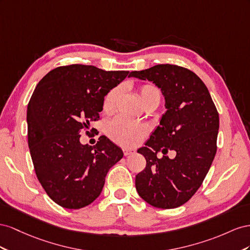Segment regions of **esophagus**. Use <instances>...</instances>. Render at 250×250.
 <instances>
[{
  "label": "esophagus",
  "instance_id": "1",
  "mask_svg": "<svg viewBox=\"0 0 250 250\" xmlns=\"http://www.w3.org/2000/svg\"><path fill=\"white\" fill-rule=\"evenodd\" d=\"M135 152V149L134 148H124V155L125 156H129V155H131V154H134Z\"/></svg>",
  "mask_w": 250,
  "mask_h": 250
}]
</instances>
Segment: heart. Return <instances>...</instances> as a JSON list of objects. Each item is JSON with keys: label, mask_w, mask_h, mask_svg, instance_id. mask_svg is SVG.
I'll use <instances>...</instances> for the list:
<instances>
[{"label": "heart", "mask_w": 250, "mask_h": 250, "mask_svg": "<svg viewBox=\"0 0 250 250\" xmlns=\"http://www.w3.org/2000/svg\"><path fill=\"white\" fill-rule=\"evenodd\" d=\"M121 92L123 89L116 87L106 93L103 103V111L104 113L110 114L115 110ZM138 95L145 108L148 105L158 106L162 98L160 89L153 83L141 84L138 88ZM108 132L110 137L117 144L124 146H135L148 134V126L142 123H133L117 117L110 123Z\"/></svg>", "instance_id": "1"}]
</instances>
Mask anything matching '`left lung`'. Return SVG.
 <instances>
[{
    "label": "left lung",
    "mask_w": 250,
    "mask_h": 250,
    "mask_svg": "<svg viewBox=\"0 0 250 250\" xmlns=\"http://www.w3.org/2000/svg\"><path fill=\"white\" fill-rule=\"evenodd\" d=\"M131 76L160 88L167 111L138 153L146 168L136 175L139 196L154 208L169 209L187 203L201 187L217 152L219 113L204 83L192 71L162 63L132 71ZM174 150V160L162 159Z\"/></svg>",
    "instance_id": "1"
}]
</instances>
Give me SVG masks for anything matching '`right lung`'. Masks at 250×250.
<instances>
[{"instance_id": "right-lung-1", "label": "right lung", "mask_w": 250, "mask_h": 250, "mask_svg": "<svg viewBox=\"0 0 250 250\" xmlns=\"http://www.w3.org/2000/svg\"><path fill=\"white\" fill-rule=\"evenodd\" d=\"M129 71L94 66L58 67L42 78L27 108L28 146L38 179L62 208L78 209L101 195L109 169L123 158L121 148L101 136L95 146L82 145L84 131L99 120L104 98Z\"/></svg>"}]
</instances>
